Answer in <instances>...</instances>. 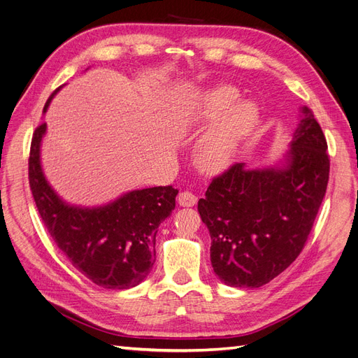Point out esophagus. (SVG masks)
<instances>
[{"instance_id": "1", "label": "esophagus", "mask_w": 358, "mask_h": 358, "mask_svg": "<svg viewBox=\"0 0 358 358\" xmlns=\"http://www.w3.org/2000/svg\"><path fill=\"white\" fill-rule=\"evenodd\" d=\"M178 203L179 206H183V208H191V206L197 203V196L191 191H182L178 196Z\"/></svg>"}]
</instances>
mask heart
<instances>
[{
  "mask_svg": "<svg viewBox=\"0 0 358 358\" xmlns=\"http://www.w3.org/2000/svg\"><path fill=\"white\" fill-rule=\"evenodd\" d=\"M239 99L241 92L234 86H215L200 96L191 115V121L196 124H209L223 116L200 145L199 162L204 170L218 171L229 166L237 146L258 121L255 104H237Z\"/></svg>",
  "mask_w": 358,
  "mask_h": 358,
  "instance_id": "heart-1",
  "label": "heart"
}]
</instances>
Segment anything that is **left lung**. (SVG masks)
I'll return each mask as SVG.
<instances>
[{"instance_id": "left-lung-1", "label": "left lung", "mask_w": 358, "mask_h": 358, "mask_svg": "<svg viewBox=\"0 0 358 358\" xmlns=\"http://www.w3.org/2000/svg\"><path fill=\"white\" fill-rule=\"evenodd\" d=\"M285 169L236 162L199 200L210 233L213 272L230 287L270 282L300 255L326 196L330 157L313 112L303 107Z\"/></svg>"}]
</instances>
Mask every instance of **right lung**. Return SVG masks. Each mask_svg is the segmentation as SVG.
<instances>
[{
    "label": "right lung",
    "mask_w": 358,
    "mask_h": 358,
    "mask_svg": "<svg viewBox=\"0 0 358 358\" xmlns=\"http://www.w3.org/2000/svg\"><path fill=\"white\" fill-rule=\"evenodd\" d=\"M57 91L46 101L45 112ZM45 131L43 122L32 134L28 179L53 242L94 284L109 289L136 287L155 263L157 229L175 209L179 189L171 185L137 189L104 208H73L58 199L43 176L40 142Z\"/></svg>",
    "instance_id": "1"
}]
</instances>
